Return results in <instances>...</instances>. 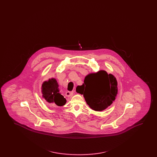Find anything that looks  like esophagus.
<instances>
[{
    "label": "esophagus",
    "instance_id": "esophagus-1",
    "mask_svg": "<svg viewBox=\"0 0 157 157\" xmlns=\"http://www.w3.org/2000/svg\"><path fill=\"white\" fill-rule=\"evenodd\" d=\"M74 93V91H71V92H70V91H67V92H66L65 95H66V96H67V97H71L73 95Z\"/></svg>",
    "mask_w": 157,
    "mask_h": 157
}]
</instances>
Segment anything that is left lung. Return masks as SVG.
<instances>
[{
	"label": "left lung",
	"instance_id": "8db88e82",
	"mask_svg": "<svg viewBox=\"0 0 157 157\" xmlns=\"http://www.w3.org/2000/svg\"><path fill=\"white\" fill-rule=\"evenodd\" d=\"M117 81L112 74L105 71L91 73L79 86L86 104L96 111H102L112 104L118 94Z\"/></svg>",
	"mask_w": 157,
	"mask_h": 157
}]
</instances>
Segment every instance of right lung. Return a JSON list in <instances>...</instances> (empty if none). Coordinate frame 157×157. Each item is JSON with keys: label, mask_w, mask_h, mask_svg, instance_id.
<instances>
[{"label": "right lung", "mask_w": 157, "mask_h": 157, "mask_svg": "<svg viewBox=\"0 0 157 157\" xmlns=\"http://www.w3.org/2000/svg\"><path fill=\"white\" fill-rule=\"evenodd\" d=\"M58 87L59 85L56 79H49L42 83V93L47 102L61 106L66 104L67 100L60 93Z\"/></svg>", "instance_id": "obj_1"}]
</instances>
